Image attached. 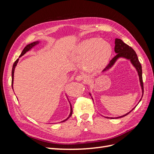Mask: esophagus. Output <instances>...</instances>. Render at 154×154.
I'll use <instances>...</instances> for the list:
<instances>
[{
	"mask_svg": "<svg viewBox=\"0 0 154 154\" xmlns=\"http://www.w3.org/2000/svg\"><path fill=\"white\" fill-rule=\"evenodd\" d=\"M75 80L78 82H81V81H84L85 83H87V77L84 75H77L75 78Z\"/></svg>",
	"mask_w": 154,
	"mask_h": 154,
	"instance_id": "esophagus-1",
	"label": "esophagus"
}]
</instances>
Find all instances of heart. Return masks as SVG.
I'll use <instances>...</instances> for the list:
<instances>
[{"mask_svg": "<svg viewBox=\"0 0 154 154\" xmlns=\"http://www.w3.org/2000/svg\"><path fill=\"white\" fill-rule=\"evenodd\" d=\"M112 48L107 42L97 38L82 40L73 51V57L88 71L101 67L109 58Z\"/></svg>", "mask_w": 154, "mask_h": 154, "instance_id": "b5f03b06", "label": "heart"}]
</instances>
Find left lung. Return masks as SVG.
I'll list each match as a JSON object with an SVG mask.
<instances>
[{
  "label": "left lung",
  "mask_w": 154,
  "mask_h": 154,
  "mask_svg": "<svg viewBox=\"0 0 154 154\" xmlns=\"http://www.w3.org/2000/svg\"><path fill=\"white\" fill-rule=\"evenodd\" d=\"M114 51L116 54V55L115 57L112 59L109 62V64L107 65L106 66V67L102 71L101 73H104L106 71H108L109 70H110L114 64L116 63V62L118 61V60L119 58H125V59H127L128 60H130V63H132V66L135 67V69H136V71L137 72L138 74V76H139V82H140V85L141 87V90H142V96H141V98L139 100V101L138 102V103L139 102L141 101V99H142V97L143 96V77H142V67H141V65L139 62L138 58H137V56L136 54V53L135 52V51L131 48L130 47L129 45H128L127 44H126L125 43H124L123 40H122L119 38H116L115 39V48H114ZM89 93V95L91 96L92 99L93 100V98L92 97V95L91 94V92H88ZM94 101V100H93ZM137 103V104H138ZM136 105V106H137ZM136 106L134 107V108L130 110V112H128V113H127L126 114H124L123 116H119V117H116V118H110V117H104L106 118H110V119H117V118H123L125 117L127 115H128L130 112H131L136 108Z\"/></svg>",
  "instance_id": "1"
}]
</instances>
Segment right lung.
Masks as SVG:
<instances>
[{"label":"right lung","mask_w":154,"mask_h":154,"mask_svg":"<svg viewBox=\"0 0 154 154\" xmlns=\"http://www.w3.org/2000/svg\"><path fill=\"white\" fill-rule=\"evenodd\" d=\"M39 43H40V41H36V42H32V43H31V44H27V45L26 46V47L24 48V49L22 50V53H21V54H20V55L19 58H20L21 57H22L23 55H24L27 52H28V51H31L32 48H33L34 47H35V46H36V45H38ZM18 60H19V58H18V59L16 60V61L15 62V63H14L13 66V68H12V72H11V76H12L11 85H12V88H13V81H14V80H13V79H14V72H15V67H16L17 65V63H18ZM69 104H70V108H71V110H70V114H69V115L68 117H67L66 119H64V120L62 121L61 122H66V120H67L70 117H71V115H72V106H71V103H70V101H69Z\"/></svg>","instance_id":"add662e5"}]
</instances>
